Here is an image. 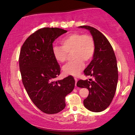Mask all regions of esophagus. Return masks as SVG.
I'll return each mask as SVG.
<instances>
[{
	"label": "esophagus",
	"instance_id": "esophagus-1",
	"mask_svg": "<svg viewBox=\"0 0 135 135\" xmlns=\"http://www.w3.org/2000/svg\"><path fill=\"white\" fill-rule=\"evenodd\" d=\"M74 80L75 81V86H76V83H77L78 80H77V78H74Z\"/></svg>",
	"mask_w": 135,
	"mask_h": 135
}]
</instances>
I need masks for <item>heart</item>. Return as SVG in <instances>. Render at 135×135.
<instances>
[{
  "label": "heart",
  "mask_w": 135,
  "mask_h": 135,
  "mask_svg": "<svg viewBox=\"0 0 135 135\" xmlns=\"http://www.w3.org/2000/svg\"><path fill=\"white\" fill-rule=\"evenodd\" d=\"M62 47L55 46L52 48L55 59L60 63H64L67 53L73 52V62L68 63L62 68L65 74L76 76L81 73L85 66L84 61L89 62L95 52V42L88 34L74 33L66 36L61 41Z\"/></svg>",
  "instance_id": "1"
}]
</instances>
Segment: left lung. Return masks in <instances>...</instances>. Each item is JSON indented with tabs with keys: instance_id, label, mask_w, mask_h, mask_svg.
I'll use <instances>...</instances> for the list:
<instances>
[{
	"instance_id": "8db88e82",
	"label": "left lung",
	"mask_w": 135,
	"mask_h": 135,
	"mask_svg": "<svg viewBox=\"0 0 135 135\" xmlns=\"http://www.w3.org/2000/svg\"><path fill=\"white\" fill-rule=\"evenodd\" d=\"M80 28L89 31L95 42L93 59L84 71L89 79L79 80L76 85L86 88L89 95L84 100V105L92 112H99L109 106L114 97L118 81L117 61L114 51L109 41L99 30L89 26H82Z\"/></svg>"
}]
</instances>
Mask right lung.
<instances>
[{"label":"right lung","instance_id":"obj_1","mask_svg":"<svg viewBox=\"0 0 135 135\" xmlns=\"http://www.w3.org/2000/svg\"><path fill=\"white\" fill-rule=\"evenodd\" d=\"M67 32L60 28H40L26 40L20 50L19 68L23 85L34 104L47 114L64 109L65 97L75 86L71 75L55 81L61 69L54 57L52 43Z\"/></svg>","mask_w":135,"mask_h":135}]
</instances>
